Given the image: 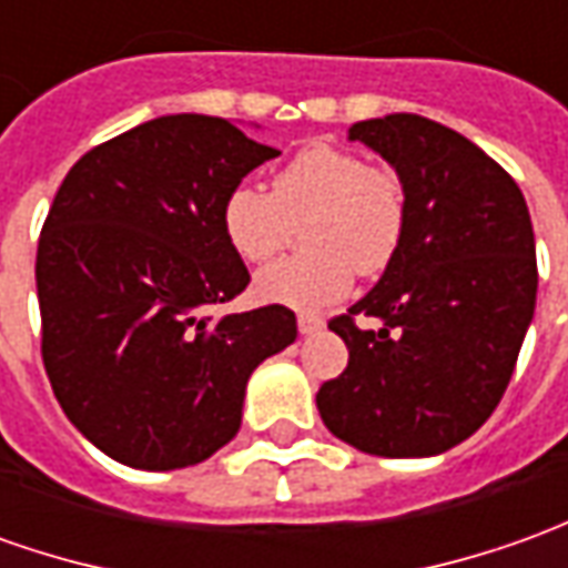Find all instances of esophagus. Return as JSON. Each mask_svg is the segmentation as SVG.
Wrapping results in <instances>:
<instances>
[{
	"mask_svg": "<svg viewBox=\"0 0 568 568\" xmlns=\"http://www.w3.org/2000/svg\"><path fill=\"white\" fill-rule=\"evenodd\" d=\"M323 329V320L314 314H298V333L301 335H314Z\"/></svg>",
	"mask_w": 568,
	"mask_h": 568,
	"instance_id": "34e87169",
	"label": "esophagus"
}]
</instances>
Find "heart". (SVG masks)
Listing matches in <instances>:
<instances>
[{
  "mask_svg": "<svg viewBox=\"0 0 568 568\" xmlns=\"http://www.w3.org/2000/svg\"><path fill=\"white\" fill-rule=\"evenodd\" d=\"M307 214L304 242L314 252L261 270L254 280L261 301L323 311L348 295L357 270L364 276L382 273L404 239L407 195L395 171L366 164L333 142H314L276 173L273 192L235 183L223 199L220 223L242 261L264 264L285 248L295 220Z\"/></svg>",
  "mask_w": 568,
  "mask_h": 568,
  "instance_id": "obj_1",
  "label": "heart"
}]
</instances>
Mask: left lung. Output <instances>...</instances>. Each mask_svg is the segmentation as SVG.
<instances>
[{
  "label": "left lung",
  "instance_id": "left-lung-1",
  "mask_svg": "<svg viewBox=\"0 0 568 568\" xmlns=\"http://www.w3.org/2000/svg\"><path fill=\"white\" fill-rule=\"evenodd\" d=\"M348 139L379 152L407 195L382 280L329 329L348 366L316 392L326 429L376 457H435L495 414L535 316L538 261L510 173L457 130L385 114ZM357 313L383 320L357 331Z\"/></svg>",
  "mask_w": 568,
  "mask_h": 568
}]
</instances>
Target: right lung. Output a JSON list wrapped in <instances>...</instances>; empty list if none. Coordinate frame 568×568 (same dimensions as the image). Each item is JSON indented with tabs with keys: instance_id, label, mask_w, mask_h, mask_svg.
Listing matches in <instances>:
<instances>
[{
	"instance_id": "right-lung-1",
	"label": "right lung",
	"mask_w": 568,
	"mask_h": 568,
	"mask_svg": "<svg viewBox=\"0 0 568 568\" xmlns=\"http://www.w3.org/2000/svg\"><path fill=\"white\" fill-rule=\"evenodd\" d=\"M276 154L223 118L168 114L95 145L58 189L37 248L42 364L111 460H207L242 426L257 364L295 342L283 304L207 316L252 283L223 199Z\"/></svg>"
}]
</instances>
